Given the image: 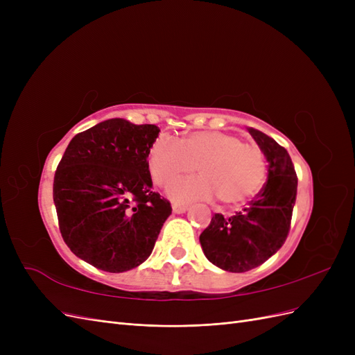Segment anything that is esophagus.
<instances>
[{
    "instance_id": "1",
    "label": "esophagus",
    "mask_w": 355,
    "mask_h": 355,
    "mask_svg": "<svg viewBox=\"0 0 355 355\" xmlns=\"http://www.w3.org/2000/svg\"><path fill=\"white\" fill-rule=\"evenodd\" d=\"M188 210V206H185V204H173V211L175 213H185Z\"/></svg>"
}]
</instances>
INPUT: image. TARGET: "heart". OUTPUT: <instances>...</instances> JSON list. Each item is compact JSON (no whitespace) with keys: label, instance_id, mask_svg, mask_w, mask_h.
<instances>
[{"label":"heart","instance_id":"b5f03b06","mask_svg":"<svg viewBox=\"0 0 355 355\" xmlns=\"http://www.w3.org/2000/svg\"><path fill=\"white\" fill-rule=\"evenodd\" d=\"M198 166L201 176L184 178L170 185L178 201L219 198L235 207L250 201L265 184L266 157L253 144L218 130H196L180 141L161 135L148 151V171L157 187L189 175Z\"/></svg>","mask_w":355,"mask_h":355}]
</instances>
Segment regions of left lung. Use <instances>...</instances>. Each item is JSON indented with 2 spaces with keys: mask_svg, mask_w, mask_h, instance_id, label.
<instances>
[{
  "mask_svg": "<svg viewBox=\"0 0 355 355\" xmlns=\"http://www.w3.org/2000/svg\"><path fill=\"white\" fill-rule=\"evenodd\" d=\"M268 159V180L247 207L231 218L214 213L200 235L207 259L230 272L262 265L284 244L296 201L297 176L288 153L272 137L249 128Z\"/></svg>",
  "mask_w": 355,
  "mask_h": 355,
  "instance_id": "1",
  "label": "left lung"
}]
</instances>
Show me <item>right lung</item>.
Wrapping results in <instances>:
<instances>
[{"label":"right lung","instance_id":"right-lung-1","mask_svg":"<svg viewBox=\"0 0 355 355\" xmlns=\"http://www.w3.org/2000/svg\"><path fill=\"white\" fill-rule=\"evenodd\" d=\"M159 128L121 118L73 136L59 161L53 200L63 241L83 261L124 272L151 254L170 201L154 192L148 151Z\"/></svg>","mask_w":355,"mask_h":355}]
</instances>
